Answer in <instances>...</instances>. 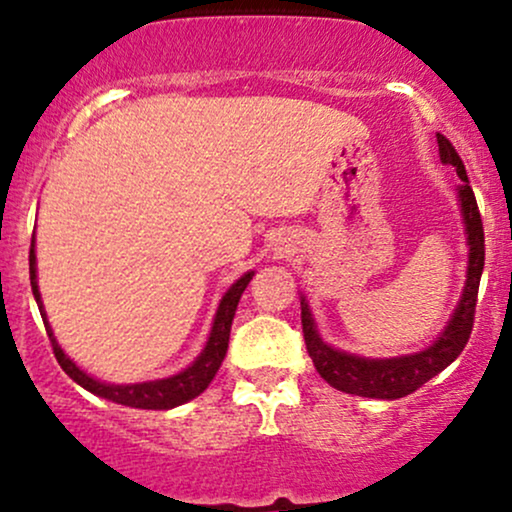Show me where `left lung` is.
Instances as JSON below:
<instances>
[{
    "instance_id": "8db88e82",
    "label": "left lung",
    "mask_w": 512,
    "mask_h": 512,
    "mask_svg": "<svg viewBox=\"0 0 512 512\" xmlns=\"http://www.w3.org/2000/svg\"><path fill=\"white\" fill-rule=\"evenodd\" d=\"M438 137L440 161L452 166L460 175L457 185V202H460V214L467 233V279H464L462 296L452 310L448 325L428 344L426 349L414 351V354L392 356V358H368L349 354V351L334 349L320 337L315 325V317L310 313V305L301 293V325L303 339L308 346V354L313 358L315 370L320 378H325L334 390H342L346 395L373 397V399H399L407 397L421 385L436 378L440 370H445L462 354L469 334L474 325V308H477V293L481 272H484V226H481V214L474 199L472 187H469L467 170H464L462 158L457 156L443 134Z\"/></svg>"
}]
</instances>
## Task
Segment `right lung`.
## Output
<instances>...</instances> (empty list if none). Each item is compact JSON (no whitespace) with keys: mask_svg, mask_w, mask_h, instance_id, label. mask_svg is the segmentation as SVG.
I'll list each match as a JSON object with an SVG mask.
<instances>
[{"mask_svg":"<svg viewBox=\"0 0 512 512\" xmlns=\"http://www.w3.org/2000/svg\"><path fill=\"white\" fill-rule=\"evenodd\" d=\"M28 262H31V289L35 296V303H38L40 315H43L45 330H48V337L52 342V351H55L57 363H60L64 373L74 380L76 385H81L84 390L93 392L96 397L110 399L115 404H125V407L134 409H173L180 407V404L190 402L197 395H202L207 390L214 375L219 373L223 358H226L228 351V337H231V325L233 317H236L240 296L248 289L250 279L255 272H245L236 284H231V289L223 293L219 301V308H216L214 322H211V332L207 344H204L202 354H199L195 361L187 368H182L180 373L170 375V378H158V380H146V383H129V385H113L103 383V380L93 378L86 370H81L76 363L62 351V346L57 344L55 332H52L48 315H45L43 298H40L38 291V262H35V236L31 240V255H28Z\"/></svg>","mask_w":512,"mask_h":512,"instance_id":"add662e5","label":"right lung"}]
</instances>
